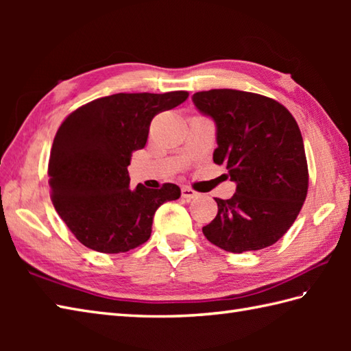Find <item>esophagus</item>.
Returning a JSON list of instances; mask_svg holds the SVG:
<instances>
[{
  "instance_id": "obj_1",
  "label": "esophagus",
  "mask_w": 351,
  "mask_h": 351,
  "mask_svg": "<svg viewBox=\"0 0 351 351\" xmlns=\"http://www.w3.org/2000/svg\"><path fill=\"white\" fill-rule=\"evenodd\" d=\"M181 195H182V197L184 199H187V200H191V199H195V197H197L199 196V193L197 191H195V190H191L190 187H184L181 189Z\"/></svg>"
}]
</instances>
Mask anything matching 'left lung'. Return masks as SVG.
Segmentation results:
<instances>
[{
  "mask_svg": "<svg viewBox=\"0 0 351 351\" xmlns=\"http://www.w3.org/2000/svg\"><path fill=\"white\" fill-rule=\"evenodd\" d=\"M215 123V164L237 184L230 199L202 228L217 247L243 253L274 244L293 225L308 193V162L295 119L263 95L214 88L191 96Z\"/></svg>",
  "mask_w": 351,
  "mask_h": 351,
  "instance_id": "8db88e82",
  "label": "left lung"
}]
</instances>
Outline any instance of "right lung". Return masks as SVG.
I'll use <instances>...</instances> for the list:
<instances>
[{"instance_id": "add662e5", "label": "right lung", "mask_w": 351, "mask_h": 351, "mask_svg": "<svg viewBox=\"0 0 351 351\" xmlns=\"http://www.w3.org/2000/svg\"><path fill=\"white\" fill-rule=\"evenodd\" d=\"M189 98L187 92L116 93L73 111L52 143L48 176L52 204L86 247L122 253L149 240L154 214L181 189L164 184L130 189L128 166L143 149L155 114Z\"/></svg>"}]
</instances>
